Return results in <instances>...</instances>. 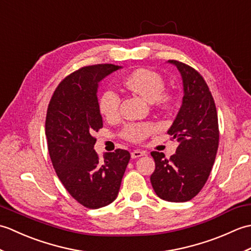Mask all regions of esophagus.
Wrapping results in <instances>:
<instances>
[{"instance_id":"34e87169","label":"esophagus","mask_w":251,"mask_h":251,"mask_svg":"<svg viewBox=\"0 0 251 251\" xmlns=\"http://www.w3.org/2000/svg\"><path fill=\"white\" fill-rule=\"evenodd\" d=\"M146 155V151H141V150H134L131 152V158H138L140 156Z\"/></svg>"}]
</instances>
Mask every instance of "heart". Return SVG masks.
Here are the masks:
<instances>
[{"label":"heart","instance_id":"1","mask_svg":"<svg viewBox=\"0 0 251 251\" xmlns=\"http://www.w3.org/2000/svg\"><path fill=\"white\" fill-rule=\"evenodd\" d=\"M124 85L131 92L141 96L149 102L157 101L163 103L166 97L162 94L164 81L156 72L149 69H137L124 79ZM121 106V96L114 89H105L99 98V110L105 119L114 120L119 116ZM155 126L149 123H130L123 128L122 134L127 140L140 142L150 136Z\"/></svg>","mask_w":251,"mask_h":251}]
</instances>
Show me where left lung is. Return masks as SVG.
<instances>
[{
    "instance_id": "8db88e82",
    "label": "left lung",
    "mask_w": 251,
    "mask_h": 251,
    "mask_svg": "<svg viewBox=\"0 0 251 251\" xmlns=\"http://www.w3.org/2000/svg\"><path fill=\"white\" fill-rule=\"evenodd\" d=\"M182 78V104L168 134L178 142L169 159L162 152L151 155L155 170L151 183L164 201L183 202L193 199L205 185L219 146V126L214 98L201 74L188 65L168 60Z\"/></svg>"
}]
</instances>
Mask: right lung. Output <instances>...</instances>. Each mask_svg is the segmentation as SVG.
Segmentation results:
<instances>
[{"instance_id": "1", "label": "right lung", "mask_w": 251, "mask_h": 251, "mask_svg": "<svg viewBox=\"0 0 251 251\" xmlns=\"http://www.w3.org/2000/svg\"><path fill=\"white\" fill-rule=\"evenodd\" d=\"M121 68L106 63L73 72L58 85L47 109L45 134L52 166L73 199L90 209L116 199L130 159L128 151L117 149L101 161L94 150L93 135L102 128L99 83Z\"/></svg>"}]
</instances>
